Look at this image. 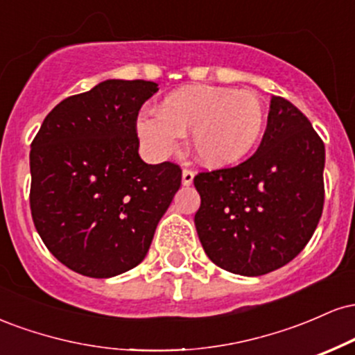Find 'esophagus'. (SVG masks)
Segmentation results:
<instances>
[{
  "instance_id": "1",
  "label": "esophagus",
  "mask_w": 355,
  "mask_h": 355,
  "mask_svg": "<svg viewBox=\"0 0 355 355\" xmlns=\"http://www.w3.org/2000/svg\"><path fill=\"white\" fill-rule=\"evenodd\" d=\"M193 177H195V173L191 172V170H183L182 172V183L185 187H189V185H191V183H193Z\"/></svg>"
}]
</instances>
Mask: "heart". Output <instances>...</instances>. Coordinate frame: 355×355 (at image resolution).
I'll return each instance as SVG.
<instances>
[{
	"label": "heart",
	"instance_id": "1",
	"mask_svg": "<svg viewBox=\"0 0 355 355\" xmlns=\"http://www.w3.org/2000/svg\"><path fill=\"white\" fill-rule=\"evenodd\" d=\"M157 115L137 118V135L155 158H166L191 132V150L207 168H229L257 148L267 110L252 89L191 85L173 89L157 105Z\"/></svg>",
	"mask_w": 355,
	"mask_h": 355
}]
</instances>
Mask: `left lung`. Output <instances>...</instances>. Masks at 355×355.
Masks as SVG:
<instances>
[{
	"label": "left lung",
	"mask_w": 355,
	"mask_h": 355,
	"mask_svg": "<svg viewBox=\"0 0 355 355\" xmlns=\"http://www.w3.org/2000/svg\"><path fill=\"white\" fill-rule=\"evenodd\" d=\"M325 148L307 116L272 96L257 152L234 168L198 173V239L215 266L259 277L307 245L324 209Z\"/></svg>",
	"instance_id": "left-lung-1"
}]
</instances>
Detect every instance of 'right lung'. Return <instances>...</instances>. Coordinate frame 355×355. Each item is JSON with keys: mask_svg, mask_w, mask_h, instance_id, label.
I'll use <instances>...</instances> for the list:
<instances>
[{"mask_svg": "<svg viewBox=\"0 0 355 355\" xmlns=\"http://www.w3.org/2000/svg\"><path fill=\"white\" fill-rule=\"evenodd\" d=\"M157 92L153 81H101L56 105L31 144L35 227L73 272L110 279L137 267L180 189V166L138 155V112Z\"/></svg>", "mask_w": 355, "mask_h": 355, "instance_id": "1", "label": "right lung"}]
</instances>
